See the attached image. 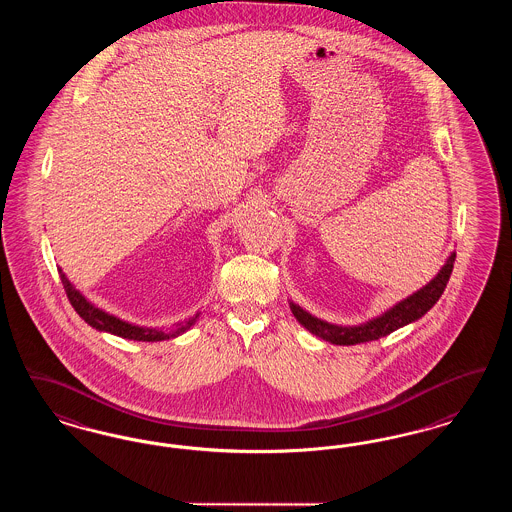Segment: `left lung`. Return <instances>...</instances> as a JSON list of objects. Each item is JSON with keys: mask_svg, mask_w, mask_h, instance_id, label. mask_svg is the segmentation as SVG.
<instances>
[{"mask_svg": "<svg viewBox=\"0 0 512 512\" xmlns=\"http://www.w3.org/2000/svg\"><path fill=\"white\" fill-rule=\"evenodd\" d=\"M453 263H455V253H451L448 263L442 266V270L436 274L434 280H430L427 286L421 287L417 293L409 295L408 299L400 301L398 305L387 310L383 316L373 318L364 326H356V328L333 326V324L310 316L303 308L297 307L293 303H291V312L299 320L301 326H305L310 333H314L316 337L329 341L333 345H358V343L375 341V339H381L392 331L406 326L409 322L419 320L423 314H427L430 308L434 307V303L442 297L444 289L448 286Z\"/></svg>", "mask_w": 512, "mask_h": 512, "instance_id": "1", "label": "left lung"}]
</instances>
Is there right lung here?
<instances>
[{
  "label": "right lung",
  "instance_id": "1",
  "mask_svg": "<svg viewBox=\"0 0 512 512\" xmlns=\"http://www.w3.org/2000/svg\"><path fill=\"white\" fill-rule=\"evenodd\" d=\"M59 274H61L62 286H64V291H66V297H68L70 305L82 316L83 320H85L91 328L99 329V331H108V333L118 335V337H123V339L148 341V343H150V341H164V339H169V337H175V335H179V333H184L186 329L190 328V326L196 322V318H198V314H196L194 318H190L188 322L181 324L173 333H165L162 329L131 326V324H127V322H122L120 318L110 316V314H106L103 310L93 307V305L83 297L82 293H80L76 287H72V284L66 280V276L62 274V270H59Z\"/></svg>",
  "mask_w": 512,
  "mask_h": 512
}]
</instances>
